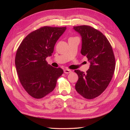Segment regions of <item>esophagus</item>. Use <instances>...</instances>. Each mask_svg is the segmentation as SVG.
Here are the masks:
<instances>
[{
  "label": "esophagus",
  "instance_id": "1",
  "mask_svg": "<svg viewBox=\"0 0 130 130\" xmlns=\"http://www.w3.org/2000/svg\"><path fill=\"white\" fill-rule=\"evenodd\" d=\"M71 72H72L71 70H69V69H64V70H63V72H64V73H66V74L70 73Z\"/></svg>",
  "mask_w": 130,
  "mask_h": 130
}]
</instances>
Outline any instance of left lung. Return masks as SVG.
Wrapping results in <instances>:
<instances>
[{
    "mask_svg": "<svg viewBox=\"0 0 130 130\" xmlns=\"http://www.w3.org/2000/svg\"><path fill=\"white\" fill-rule=\"evenodd\" d=\"M81 37V53L90 63L87 73L76 70L78 80L76 91L84 98L92 99L100 95L109 85L115 69L112 48L102 32L89 26H74Z\"/></svg>",
    "mask_w": 130,
    "mask_h": 130,
    "instance_id": "obj_1",
    "label": "left lung"
}]
</instances>
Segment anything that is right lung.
Here are the masks:
<instances>
[{"mask_svg":"<svg viewBox=\"0 0 130 130\" xmlns=\"http://www.w3.org/2000/svg\"><path fill=\"white\" fill-rule=\"evenodd\" d=\"M67 29L44 26L28 34L17 51L15 63L24 89L35 99H41L53 91L63 73L60 68L47 64L57 40Z\"/></svg>","mask_w":130,"mask_h":130,"instance_id":"add662e5","label":"right lung"}]
</instances>
